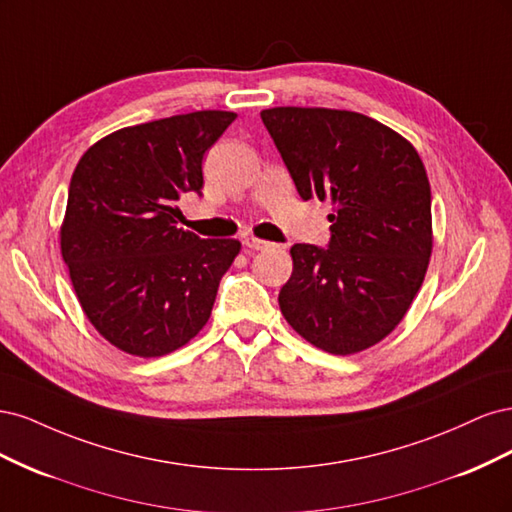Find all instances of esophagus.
<instances>
[{"mask_svg": "<svg viewBox=\"0 0 512 512\" xmlns=\"http://www.w3.org/2000/svg\"><path fill=\"white\" fill-rule=\"evenodd\" d=\"M243 245L247 247V250H254V252L267 250V247H271L269 241H262V239H256V237H245V239H243Z\"/></svg>", "mask_w": 512, "mask_h": 512, "instance_id": "1", "label": "esophagus"}]
</instances>
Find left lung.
Returning <instances> with one entry per match:
<instances>
[{
  "mask_svg": "<svg viewBox=\"0 0 512 512\" xmlns=\"http://www.w3.org/2000/svg\"><path fill=\"white\" fill-rule=\"evenodd\" d=\"M303 200H331L327 247L294 243L280 309L309 344L354 354L406 316L431 256V188L416 149L380 121L333 108L260 113Z\"/></svg>",
  "mask_w": 512,
  "mask_h": 512,
  "instance_id": "8db88e82",
  "label": "left lung"
}]
</instances>
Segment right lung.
Instances as JSON below:
<instances>
[{"instance_id":"right-lung-1","label":"right lung","mask_w":512,"mask_h":512,"mask_svg":"<svg viewBox=\"0 0 512 512\" xmlns=\"http://www.w3.org/2000/svg\"><path fill=\"white\" fill-rule=\"evenodd\" d=\"M235 113L196 111L104 136L76 164L61 256L85 316L115 348L162 356L205 327L237 239L177 228L203 190V156Z\"/></svg>"}]
</instances>
